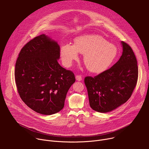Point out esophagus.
Returning <instances> with one entry per match:
<instances>
[{
  "mask_svg": "<svg viewBox=\"0 0 149 149\" xmlns=\"http://www.w3.org/2000/svg\"><path fill=\"white\" fill-rule=\"evenodd\" d=\"M75 78H76V79H77V81H80L82 80V76H81V75H76Z\"/></svg>",
  "mask_w": 149,
  "mask_h": 149,
  "instance_id": "34e87169",
  "label": "esophagus"
}]
</instances>
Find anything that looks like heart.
<instances>
[{"mask_svg": "<svg viewBox=\"0 0 149 149\" xmlns=\"http://www.w3.org/2000/svg\"><path fill=\"white\" fill-rule=\"evenodd\" d=\"M78 52L84 54V62L90 72L101 73L111 64L118 51L115 45L100 36H81L75 39L74 45H61L60 54L63 65L70 67L74 61L78 60Z\"/></svg>", "mask_w": 149, "mask_h": 149, "instance_id": "1", "label": "heart"}]
</instances>
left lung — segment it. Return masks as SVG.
I'll return each mask as SVG.
<instances>
[{"instance_id": "8db88e82", "label": "left lung", "mask_w": 149, "mask_h": 149, "mask_svg": "<svg viewBox=\"0 0 149 149\" xmlns=\"http://www.w3.org/2000/svg\"><path fill=\"white\" fill-rule=\"evenodd\" d=\"M123 54L110 68L92 77H86L91 108L100 113L111 111L128 100L136 86L138 66L130 46L122 41Z\"/></svg>"}]
</instances>
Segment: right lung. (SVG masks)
Returning <instances> with one entry per match:
<instances>
[{
	"label": "right lung",
	"instance_id": "right-lung-1",
	"mask_svg": "<svg viewBox=\"0 0 149 149\" xmlns=\"http://www.w3.org/2000/svg\"><path fill=\"white\" fill-rule=\"evenodd\" d=\"M59 57L57 42L42 34L26 43L16 60L15 78L19 95L39 114L51 115L60 111L75 81L74 74L58 63Z\"/></svg>",
	"mask_w": 149,
	"mask_h": 149
}]
</instances>
